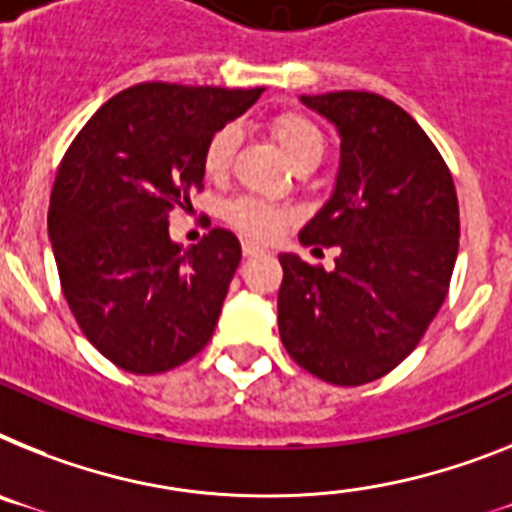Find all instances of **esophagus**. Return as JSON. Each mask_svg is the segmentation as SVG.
Here are the masks:
<instances>
[{"instance_id": "esophagus-1", "label": "esophagus", "mask_w": 512, "mask_h": 512, "mask_svg": "<svg viewBox=\"0 0 512 512\" xmlns=\"http://www.w3.org/2000/svg\"><path fill=\"white\" fill-rule=\"evenodd\" d=\"M242 252H244V257H255V255H263V249L257 247L255 242H244V244H242Z\"/></svg>"}]
</instances>
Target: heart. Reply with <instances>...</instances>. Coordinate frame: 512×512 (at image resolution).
Segmentation results:
<instances>
[{"label":"heart","mask_w":512,"mask_h":512,"mask_svg":"<svg viewBox=\"0 0 512 512\" xmlns=\"http://www.w3.org/2000/svg\"><path fill=\"white\" fill-rule=\"evenodd\" d=\"M270 135L276 137V143L286 153L294 166L302 163H317L325 153V135L315 122L299 111H281L270 119ZM239 148V130L234 124H223L221 130L213 132L203 150V171L210 179H223L229 174L234 153ZM223 218L234 226L239 234L255 242H270L276 239L291 221H294V210L286 205L268 203L260 197L242 195L231 200L223 208Z\"/></svg>","instance_id":"b5f03b06"}]
</instances>
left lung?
Segmentation results:
<instances>
[{
    "mask_svg": "<svg viewBox=\"0 0 512 512\" xmlns=\"http://www.w3.org/2000/svg\"><path fill=\"white\" fill-rule=\"evenodd\" d=\"M338 127L336 190L299 231L304 247H338L336 268L278 255V333L299 367L330 385L388 375L419 346L450 289L458 197L427 132L367 90L302 96Z\"/></svg>",
    "mask_w": 512,
    "mask_h": 512,
    "instance_id": "left-lung-1",
    "label": "left lung"
}]
</instances>
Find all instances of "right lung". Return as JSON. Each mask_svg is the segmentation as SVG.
Returning <instances> with one entry per match:
<instances>
[{
  "instance_id": "1",
  "label": "right lung",
  "mask_w": 512,
  "mask_h": 512,
  "mask_svg": "<svg viewBox=\"0 0 512 512\" xmlns=\"http://www.w3.org/2000/svg\"><path fill=\"white\" fill-rule=\"evenodd\" d=\"M263 88L143 83L103 103L59 163L49 239L62 294L77 325L109 362L158 375L205 349L242 244L210 229L182 249L171 210H192L203 190L213 132Z\"/></svg>"
}]
</instances>
